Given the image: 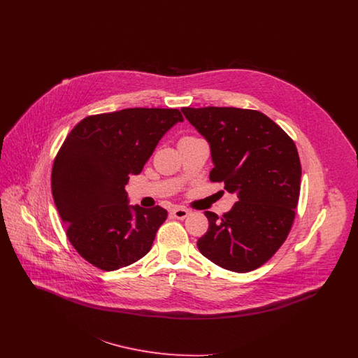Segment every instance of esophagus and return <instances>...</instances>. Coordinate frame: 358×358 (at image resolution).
Listing matches in <instances>:
<instances>
[{
  "instance_id": "esophagus-1",
  "label": "esophagus",
  "mask_w": 358,
  "mask_h": 358,
  "mask_svg": "<svg viewBox=\"0 0 358 358\" xmlns=\"http://www.w3.org/2000/svg\"><path fill=\"white\" fill-rule=\"evenodd\" d=\"M171 215H173V217H176L178 220H184V219H187L189 210L184 208H174V209H171Z\"/></svg>"
}]
</instances>
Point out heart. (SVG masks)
I'll list each match as a JSON object with an SVG mask.
<instances>
[{
    "mask_svg": "<svg viewBox=\"0 0 358 358\" xmlns=\"http://www.w3.org/2000/svg\"><path fill=\"white\" fill-rule=\"evenodd\" d=\"M185 138H192V136H185Z\"/></svg>",
    "mask_w": 358,
    "mask_h": 358,
    "instance_id": "obj_1",
    "label": "heart"
}]
</instances>
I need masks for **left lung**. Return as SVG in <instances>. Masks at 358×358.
<instances>
[{"mask_svg":"<svg viewBox=\"0 0 358 358\" xmlns=\"http://www.w3.org/2000/svg\"><path fill=\"white\" fill-rule=\"evenodd\" d=\"M210 148V181L238 196L219 217L206 210L209 228L200 252L219 267L250 273L264 264L289 235L301 190L295 143L267 115L235 107L181 108Z\"/></svg>","mask_w":358,"mask_h":358,"instance_id":"8db88e82","label":"left lung"}]
</instances>
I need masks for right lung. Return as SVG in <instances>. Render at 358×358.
Returning <instances> with one entry per match:
<instances>
[{"label":"right lung","instance_id":"right-lung-1","mask_svg":"<svg viewBox=\"0 0 358 358\" xmlns=\"http://www.w3.org/2000/svg\"><path fill=\"white\" fill-rule=\"evenodd\" d=\"M182 120L176 108H126L87 117L66 138L52 194L71 244L95 267L115 271L150 251L168 210L129 204L126 185Z\"/></svg>","mask_w":358,"mask_h":358}]
</instances>
